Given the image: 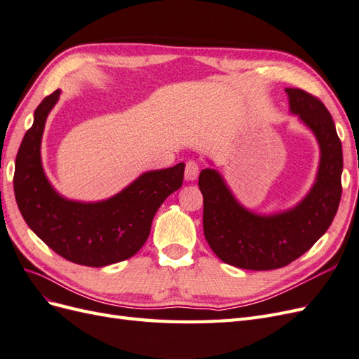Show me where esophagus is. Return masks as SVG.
I'll list each match as a JSON object with an SVG mask.
<instances>
[{
  "instance_id": "34e87169",
  "label": "esophagus",
  "mask_w": 359,
  "mask_h": 359,
  "mask_svg": "<svg viewBox=\"0 0 359 359\" xmlns=\"http://www.w3.org/2000/svg\"><path fill=\"white\" fill-rule=\"evenodd\" d=\"M199 175V163L196 160H189L186 163V180L194 181Z\"/></svg>"
}]
</instances>
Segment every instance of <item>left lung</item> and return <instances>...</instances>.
<instances>
[{
	"label": "left lung",
	"instance_id": "left-lung-1",
	"mask_svg": "<svg viewBox=\"0 0 359 359\" xmlns=\"http://www.w3.org/2000/svg\"><path fill=\"white\" fill-rule=\"evenodd\" d=\"M286 93L290 111L299 115L319 140L318 181L297 208L260 217L233 199L219 173L203 169L199 175L203 233L224 264L253 271L283 268L328 231L339 210L343 153L332 116L316 95L299 88H287Z\"/></svg>",
	"mask_w": 359,
	"mask_h": 359
}]
</instances>
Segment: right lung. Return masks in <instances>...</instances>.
<instances>
[{
  "instance_id": "1",
  "label": "right lung",
  "mask_w": 359,
  "mask_h": 359,
  "mask_svg": "<svg viewBox=\"0 0 359 359\" xmlns=\"http://www.w3.org/2000/svg\"><path fill=\"white\" fill-rule=\"evenodd\" d=\"M60 90L34 112L16 156L15 198L24 220L40 240L73 264L100 268L136 255L149 236L160 205L182 186L184 163L147 172L116 196L99 203L62 199L43 173L40 142L46 116Z\"/></svg>"
}]
</instances>
